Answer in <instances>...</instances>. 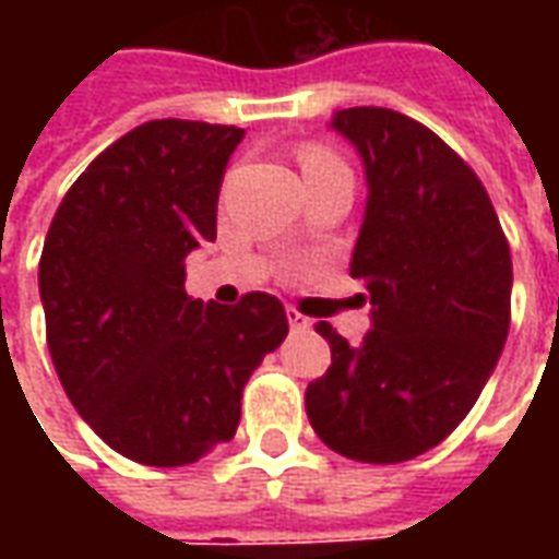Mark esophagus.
Wrapping results in <instances>:
<instances>
[{"mask_svg":"<svg viewBox=\"0 0 559 559\" xmlns=\"http://www.w3.org/2000/svg\"><path fill=\"white\" fill-rule=\"evenodd\" d=\"M287 323H290L293 332H305V329H311V320L305 314H299L296 308H287Z\"/></svg>","mask_w":559,"mask_h":559,"instance_id":"34e87169","label":"esophagus"}]
</instances>
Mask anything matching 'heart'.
Instances as JSON below:
<instances>
[{"label": "heart", "instance_id": "b5f03b06", "mask_svg": "<svg viewBox=\"0 0 559 559\" xmlns=\"http://www.w3.org/2000/svg\"><path fill=\"white\" fill-rule=\"evenodd\" d=\"M317 164H332V158L323 155V152H308L305 155V167H317Z\"/></svg>", "mask_w": 559, "mask_h": 559}]
</instances>
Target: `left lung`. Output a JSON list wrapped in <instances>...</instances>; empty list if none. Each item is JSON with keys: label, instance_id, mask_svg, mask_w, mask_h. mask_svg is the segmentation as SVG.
Returning a JSON list of instances; mask_svg holds the SVG:
<instances>
[{"label": "left lung", "instance_id": "obj_1", "mask_svg": "<svg viewBox=\"0 0 559 559\" xmlns=\"http://www.w3.org/2000/svg\"><path fill=\"white\" fill-rule=\"evenodd\" d=\"M362 158L365 215L350 275L368 284L359 344L317 332L332 365L305 392L317 437L365 464H399L455 431L509 335L512 257L488 191L416 119L350 107L329 122Z\"/></svg>", "mask_w": 559, "mask_h": 559}]
</instances>
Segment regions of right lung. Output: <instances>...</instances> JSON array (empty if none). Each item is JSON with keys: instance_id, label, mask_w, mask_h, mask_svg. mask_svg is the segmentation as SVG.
I'll list each match as a JSON object with an SVG mask.
<instances>
[{"instance_id": "right-lung-1", "label": "right lung", "mask_w": 559, "mask_h": 559, "mask_svg": "<svg viewBox=\"0 0 559 559\" xmlns=\"http://www.w3.org/2000/svg\"><path fill=\"white\" fill-rule=\"evenodd\" d=\"M236 126L155 119L104 148L59 203L41 266L47 347L74 411L119 455L185 467L236 433L242 389L287 338L284 305L185 293L215 242Z\"/></svg>"}]
</instances>
